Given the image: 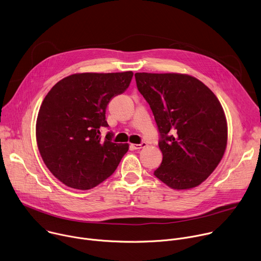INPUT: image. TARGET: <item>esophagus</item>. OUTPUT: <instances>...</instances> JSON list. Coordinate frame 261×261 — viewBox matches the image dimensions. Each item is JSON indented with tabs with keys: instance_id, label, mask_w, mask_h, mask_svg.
Here are the masks:
<instances>
[{
	"instance_id": "esophagus-1",
	"label": "esophagus",
	"mask_w": 261,
	"mask_h": 261,
	"mask_svg": "<svg viewBox=\"0 0 261 261\" xmlns=\"http://www.w3.org/2000/svg\"><path fill=\"white\" fill-rule=\"evenodd\" d=\"M146 146V143L145 142H141L139 144H130V147L132 148V150H140V148L142 147H145Z\"/></svg>"
}]
</instances>
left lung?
<instances>
[{"mask_svg":"<svg viewBox=\"0 0 261 261\" xmlns=\"http://www.w3.org/2000/svg\"><path fill=\"white\" fill-rule=\"evenodd\" d=\"M150 105L163 155L154 174L168 187L187 190L205 180L224 155L227 123L215 94L197 79L178 73H135Z\"/></svg>","mask_w":261,"mask_h":261,"instance_id":"8db88e82","label":"left lung"}]
</instances>
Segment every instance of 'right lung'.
Masks as SVG:
<instances>
[{
  "mask_svg": "<svg viewBox=\"0 0 261 261\" xmlns=\"http://www.w3.org/2000/svg\"><path fill=\"white\" fill-rule=\"evenodd\" d=\"M133 72L77 73L57 83L45 96L36 123L40 155L50 172L70 188L89 190L115 172L128 143L101 137L107 104L124 93Z\"/></svg>",
  "mask_w": 261,
  "mask_h": 261,
  "instance_id": "1",
  "label": "right lung"
}]
</instances>
